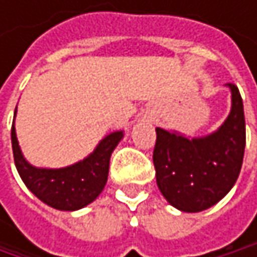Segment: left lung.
Returning a JSON list of instances; mask_svg holds the SVG:
<instances>
[{"instance_id": "obj_1", "label": "left lung", "mask_w": 257, "mask_h": 257, "mask_svg": "<svg viewBox=\"0 0 257 257\" xmlns=\"http://www.w3.org/2000/svg\"><path fill=\"white\" fill-rule=\"evenodd\" d=\"M229 116L216 132L187 138L179 132L156 128L153 164L164 198L180 211L198 213L217 204L239 176L245 120L242 98L233 83Z\"/></svg>"}]
</instances>
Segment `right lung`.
<instances>
[{
  "instance_id": "right-lung-1",
  "label": "right lung",
  "mask_w": 257,
  "mask_h": 257,
  "mask_svg": "<svg viewBox=\"0 0 257 257\" xmlns=\"http://www.w3.org/2000/svg\"><path fill=\"white\" fill-rule=\"evenodd\" d=\"M122 138L123 131L108 134L87 158L74 165L58 170L37 168L24 158L18 143L15 122L12 126L15 165L21 179L40 201L62 211L80 210L98 198L107 183L110 156Z\"/></svg>"
}]
</instances>
